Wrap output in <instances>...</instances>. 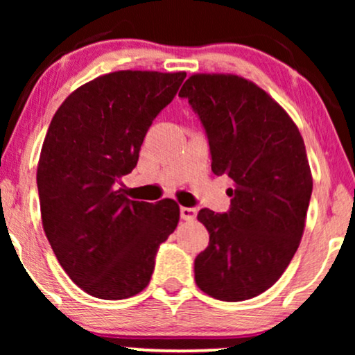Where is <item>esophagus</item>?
Masks as SVG:
<instances>
[{
    "instance_id": "34e87169",
    "label": "esophagus",
    "mask_w": 355,
    "mask_h": 355,
    "mask_svg": "<svg viewBox=\"0 0 355 355\" xmlns=\"http://www.w3.org/2000/svg\"><path fill=\"white\" fill-rule=\"evenodd\" d=\"M197 216V210L196 208H191V207H181V218L186 221H192L196 220Z\"/></svg>"
}]
</instances>
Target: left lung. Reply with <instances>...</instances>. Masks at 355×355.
<instances>
[{
  "instance_id": "1",
  "label": "left lung",
  "mask_w": 355,
  "mask_h": 355,
  "mask_svg": "<svg viewBox=\"0 0 355 355\" xmlns=\"http://www.w3.org/2000/svg\"><path fill=\"white\" fill-rule=\"evenodd\" d=\"M179 96L205 129L211 171L234 181L230 210L197 215L210 242L193 261L196 283L226 302L252 299L279 279L302 239L313 187L302 135L242 77L191 76Z\"/></svg>"
}]
</instances>
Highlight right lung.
<instances>
[{
  "label": "right lung",
  "mask_w": 355,
  "mask_h": 355,
  "mask_svg": "<svg viewBox=\"0 0 355 355\" xmlns=\"http://www.w3.org/2000/svg\"><path fill=\"white\" fill-rule=\"evenodd\" d=\"M186 72L118 71L62 101L37 168L42 223L67 276L87 294L128 299L147 288L179 207L129 200L121 178L137 166L145 134Z\"/></svg>",
  "instance_id": "add662e5"
}]
</instances>
